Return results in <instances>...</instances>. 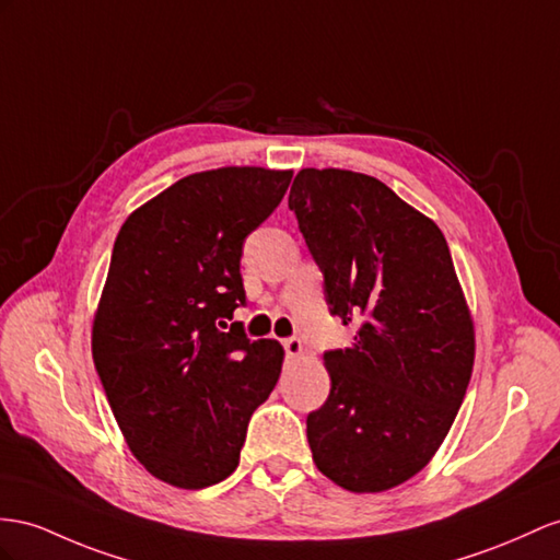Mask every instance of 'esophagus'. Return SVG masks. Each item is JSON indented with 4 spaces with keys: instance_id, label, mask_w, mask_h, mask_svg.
Listing matches in <instances>:
<instances>
[{
    "instance_id": "1",
    "label": "esophagus",
    "mask_w": 560,
    "mask_h": 560,
    "mask_svg": "<svg viewBox=\"0 0 560 560\" xmlns=\"http://www.w3.org/2000/svg\"><path fill=\"white\" fill-rule=\"evenodd\" d=\"M283 350L289 357H298L303 354V342H300V338H283Z\"/></svg>"
}]
</instances>
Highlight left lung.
<instances>
[{
    "label": "left lung",
    "instance_id": "8db88e82",
    "mask_svg": "<svg viewBox=\"0 0 560 560\" xmlns=\"http://www.w3.org/2000/svg\"><path fill=\"white\" fill-rule=\"evenodd\" d=\"M289 208L324 277L331 317L357 324L326 350V402L307 413L312 458L350 492H383L430 462L472 371V322L435 222L383 182L300 170Z\"/></svg>",
    "mask_w": 560,
    "mask_h": 560
}]
</instances>
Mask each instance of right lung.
I'll list each match as a JSON object with an SVG mask.
<instances>
[{
  "label": "right lung",
  "instance_id": "right-lung-1",
  "mask_svg": "<svg viewBox=\"0 0 560 560\" xmlns=\"http://www.w3.org/2000/svg\"><path fill=\"white\" fill-rule=\"evenodd\" d=\"M293 172L220 167L175 182L125 220L94 319L96 374L132 454L184 490L232 476L253 411L281 374L277 340L241 322L243 241Z\"/></svg>",
  "mask_w": 560,
  "mask_h": 560
}]
</instances>
